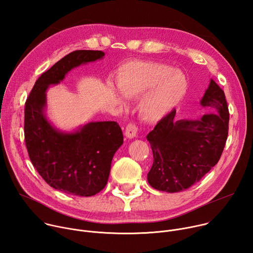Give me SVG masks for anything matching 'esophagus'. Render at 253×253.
<instances>
[{
	"instance_id": "obj_1",
	"label": "esophagus",
	"mask_w": 253,
	"mask_h": 253,
	"mask_svg": "<svg viewBox=\"0 0 253 253\" xmlns=\"http://www.w3.org/2000/svg\"><path fill=\"white\" fill-rule=\"evenodd\" d=\"M125 136L129 139H133L137 136V127L134 124H128L125 129Z\"/></svg>"
}]
</instances>
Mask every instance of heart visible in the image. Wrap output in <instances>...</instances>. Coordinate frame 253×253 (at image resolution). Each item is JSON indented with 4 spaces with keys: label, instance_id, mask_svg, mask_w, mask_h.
Here are the masks:
<instances>
[{
    "label": "heart",
    "instance_id": "b5f03b06",
    "mask_svg": "<svg viewBox=\"0 0 253 253\" xmlns=\"http://www.w3.org/2000/svg\"><path fill=\"white\" fill-rule=\"evenodd\" d=\"M116 86L126 99H138L141 120L158 123L170 115L187 95L189 82L182 71L154 61H131L116 73ZM112 93L122 99L109 85Z\"/></svg>",
    "mask_w": 253,
    "mask_h": 253
}]
</instances>
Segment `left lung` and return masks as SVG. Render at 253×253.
<instances>
[{"mask_svg": "<svg viewBox=\"0 0 253 253\" xmlns=\"http://www.w3.org/2000/svg\"><path fill=\"white\" fill-rule=\"evenodd\" d=\"M200 105L217 113L197 120H175L174 110L147 135L154 159L147 180L153 188L168 193L183 191L220 159L228 135L229 112L223 90L212 79Z\"/></svg>", "mask_w": 253, "mask_h": 253, "instance_id": "1", "label": "left lung"}]
</instances>
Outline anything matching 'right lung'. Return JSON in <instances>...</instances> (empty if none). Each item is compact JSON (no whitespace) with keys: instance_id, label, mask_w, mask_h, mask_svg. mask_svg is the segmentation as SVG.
Masks as SVG:
<instances>
[{"instance_id":"obj_1","label":"right lung","mask_w":253,"mask_h":253,"mask_svg":"<svg viewBox=\"0 0 253 253\" xmlns=\"http://www.w3.org/2000/svg\"><path fill=\"white\" fill-rule=\"evenodd\" d=\"M104 56L93 50L68 54L39 77L26 101L24 132L32 164L51 187L67 194L93 196L106 186L123 134L115 121L90 122L71 132L57 129L46 115V92L72 69Z\"/></svg>"}]
</instances>
